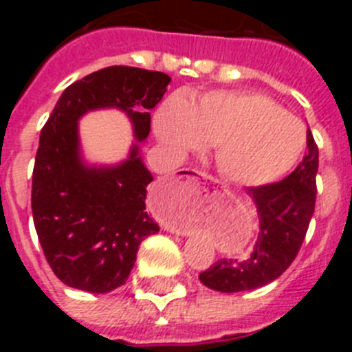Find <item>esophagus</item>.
<instances>
[{"instance_id": "esophagus-1", "label": "esophagus", "mask_w": 352, "mask_h": 352, "mask_svg": "<svg viewBox=\"0 0 352 352\" xmlns=\"http://www.w3.org/2000/svg\"><path fill=\"white\" fill-rule=\"evenodd\" d=\"M185 176L186 178H192V179H208V174H204V173H199V170H186L185 173ZM170 231H174V227L173 229H170ZM178 232V231H176Z\"/></svg>"}]
</instances>
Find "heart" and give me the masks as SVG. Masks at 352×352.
Returning a JSON list of instances; mask_svg holds the SVG:
<instances>
[{"mask_svg":"<svg viewBox=\"0 0 352 352\" xmlns=\"http://www.w3.org/2000/svg\"><path fill=\"white\" fill-rule=\"evenodd\" d=\"M155 133L174 153L213 144L217 170L239 186L282 178L305 148L301 121L270 96L226 89L169 96L155 114Z\"/></svg>","mask_w":352,"mask_h":352,"instance_id":"heart-1","label":"heart"}]
</instances>
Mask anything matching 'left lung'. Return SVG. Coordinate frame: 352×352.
<instances>
[{"label": "left lung", "instance_id": "8db88e82", "mask_svg": "<svg viewBox=\"0 0 352 352\" xmlns=\"http://www.w3.org/2000/svg\"><path fill=\"white\" fill-rule=\"evenodd\" d=\"M309 151L289 176L268 185L252 186L257 206L259 236L247 259H219L199 275L206 287L239 292L263 287L282 275L296 259L316 208L319 148L307 130Z\"/></svg>", "mask_w": 352, "mask_h": 352}]
</instances>
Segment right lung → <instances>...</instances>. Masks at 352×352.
<instances>
[{
    "label": "right lung",
    "mask_w": 352,
    "mask_h": 352,
    "mask_svg": "<svg viewBox=\"0 0 352 352\" xmlns=\"http://www.w3.org/2000/svg\"><path fill=\"white\" fill-rule=\"evenodd\" d=\"M170 77L164 72L114 67L70 84L40 132L31 186V210L43 256L68 287L109 292L123 285L142 239L160 231L146 211L153 176L138 157L118 167H86L79 158L77 120L86 111L120 107L139 141L148 138L149 111Z\"/></svg>",
    "instance_id": "1"
}]
</instances>
